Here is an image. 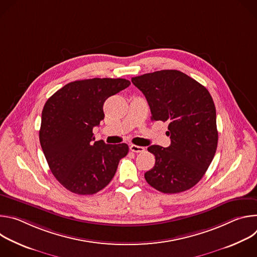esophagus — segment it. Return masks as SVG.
<instances>
[{"mask_svg":"<svg viewBox=\"0 0 257 257\" xmlns=\"http://www.w3.org/2000/svg\"><path fill=\"white\" fill-rule=\"evenodd\" d=\"M129 149L133 153H143L144 152L143 146H138V145H135V144H131Z\"/></svg>","mask_w":257,"mask_h":257,"instance_id":"1","label":"esophagus"}]
</instances>
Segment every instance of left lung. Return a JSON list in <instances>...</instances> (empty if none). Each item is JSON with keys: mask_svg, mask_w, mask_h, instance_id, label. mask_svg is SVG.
<instances>
[{"mask_svg": "<svg viewBox=\"0 0 257 257\" xmlns=\"http://www.w3.org/2000/svg\"><path fill=\"white\" fill-rule=\"evenodd\" d=\"M149 102L153 121L168 122V148L152 145L155 167L145 180L163 193L192 188L208 169L217 146L215 106L208 90L178 70H161L133 77Z\"/></svg>", "mask_w": 257, "mask_h": 257, "instance_id": "left-lung-1", "label": "left lung"}]
</instances>
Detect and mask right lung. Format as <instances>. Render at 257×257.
<instances>
[{
    "label": "right lung",
    "instance_id": "1",
    "mask_svg": "<svg viewBox=\"0 0 257 257\" xmlns=\"http://www.w3.org/2000/svg\"><path fill=\"white\" fill-rule=\"evenodd\" d=\"M123 78H92L73 81L46 102L42 113L40 141L49 167L69 191L91 195L103 189L129 151L126 143L94 141L92 129L103 120L107 97L127 88Z\"/></svg>",
    "mask_w": 257,
    "mask_h": 257
}]
</instances>
